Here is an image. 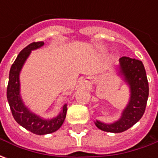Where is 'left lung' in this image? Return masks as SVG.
<instances>
[{"mask_svg": "<svg viewBox=\"0 0 158 158\" xmlns=\"http://www.w3.org/2000/svg\"><path fill=\"white\" fill-rule=\"evenodd\" d=\"M120 73L130 87V100L119 121L105 124L96 121L97 128L106 132L121 133L138 122L143 115L149 97V83L143 64L135 58H120Z\"/></svg>", "mask_w": 158, "mask_h": 158, "instance_id": "obj_1", "label": "left lung"}]
</instances>
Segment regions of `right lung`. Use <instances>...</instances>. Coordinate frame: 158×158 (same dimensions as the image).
Instances as JSON below:
<instances>
[{"instance_id": "1", "label": "right lung", "mask_w": 158, "mask_h": 158, "mask_svg": "<svg viewBox=\"0 0 158 158\" xmlns=\"http://www.w3.org/2000/svg\"><path fill=\"white\" fill-rule=\"evenodd\" d=\"M44 44V42H34L20 52L10 68L7 87V98L14 119L21 126L35 135H46L57 131L62 126L67 112V105H64L62 112L56 118L52 120H44L31 113L21 100L20 71L31 51L38 49Z\"/></svg>"}]
</instances>
